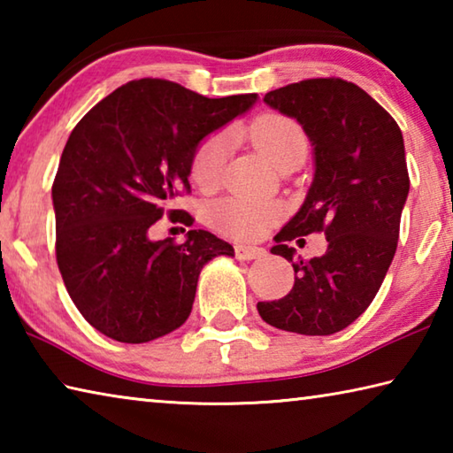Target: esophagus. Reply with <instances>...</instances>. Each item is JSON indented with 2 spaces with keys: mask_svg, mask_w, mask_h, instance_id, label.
Masks as SVG:
<instances>
[{
  "mask_svg": "<svg viewBox=\"0 0 453 453\" xmlns=\"http://www.w3.org/2000/svg\"><path fill=\"white\" fill-rule=\"evenodd\" d=\"M264 256H265L264 248H256V245H235L237 259H245V262H250V259H259Z\"/></svg>",
  "mask_w": 453,
  "mask_h": 453,
  "instance_id": "esophagus-1",
  "label": "esophagus"
}]
</instances>
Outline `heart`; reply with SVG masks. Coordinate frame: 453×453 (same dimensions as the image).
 <instances>
[{
  "label": "heart",
  "mask_w": 453,
  "mask_h": 453,
  "mask_svg": "<svg viewBox=\"0 0 453 453\" xmlns=\"http://www.w3.org/2000/svg\"><path fill=\"white\" fill-rule=\"evenodd\" d=\"M250 140L267 157L272 165L280 167L286 159L308 153V137L302 126L283 113H264L251 121L248 127ZM227 156L224 135H210L197 145L191 159V180L202 189H213L221 180ZM281 216L278 203L267 199L226 197L210 208L208 219L216 232L237 237V240H254L262 235L273 221Z\"/></svg>",
  "instance_id": "obj_1"
}]
</instances>
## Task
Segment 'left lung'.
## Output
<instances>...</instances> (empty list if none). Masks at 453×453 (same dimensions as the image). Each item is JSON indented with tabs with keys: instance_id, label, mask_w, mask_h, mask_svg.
<instances>
[{
	"instance_id": "8db88e82",
	"label": "left lung",
	"mask_w": 453,
	"mask_h": 453,
	"mask_svg": "<svg viewBox=\"0 0 453 453\" xmlns=\"http://www.w3.org/2000/svg\"><path fill=\"white\" fill-rule=\"evenodd\" d=\"M264 102L300 121L316 173L272 248L294 265V288L281 300L259 302L257 311L286 332L332 335L367 310L394 259L410 191L402 129L372 96L340 78L289 83ZM316 231L326 234V254L296 257L287 242Z\"/></svg>"
}]
</instances>
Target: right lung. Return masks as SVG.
<instances>
[{"label": "right lung", "mask_w": 453, "mask_h": 453, "mask_svg": "<svg viewBox=\"0 0 453 453\" xmlns=\"http://www.w3.org/2000/svg\"><path fill=\"white\" fill-rule=\"evenodd\" d=\"M256 99H210L143 78L104 97L73 127L51 188L56 257L72 302L97 332L124 343L173 332L189 318L202 267L234 256L205 229H189L183 243L153 242L150 229L180 191H189L199 142ZM180 211L167 216L191 221Z\"/></svg>", "instance_id": "add662e5"}]
</instances>
